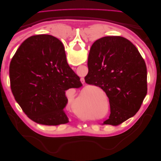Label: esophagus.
I'll list each match as a JSON object with an SVG mask.
<instances>
[{
    "instance_id": "obj_1",
    "label": "esophagus",
    "mask_w": 161,
    "mask_h": 161,
    "mask_svg": "<svg viewBox=\"0 0 161 161\" xmlns=\"http://www.w3.org/2000/svg\"><path fill=\"white\" fill-rule=\"evenodd\" d=\"M81 80H81V81H82V82H84V81H85V80H84V79H81Z\"/></svg>"
}]
</instances>
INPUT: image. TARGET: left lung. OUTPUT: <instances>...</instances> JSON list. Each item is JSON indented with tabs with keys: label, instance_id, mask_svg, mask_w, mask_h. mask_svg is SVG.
Returning a JSON list of instances; mask_svg holds the SVG:
<instances>
[{
	"label": "left lung",
	"instance_id": "8db88e82",
	"mask_svg": "<svg viewBox=\"0 0 161 161\" xmlns=\"http://www.w3.org/2000/svg\"><path fill=\"white\" fill-rule=\"evenodd\" d=\"M86 83L99 86L109 100L103 124L118 125L133 117L147 94V69L136 47L121 36H106L92 45Z\"/></svg>",
	"mask_w": 161,
	"mask_h": 161
}]
</instances>
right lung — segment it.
<instances>
[{"label": "right lung", "instance_id": "right-lung-1", "mask_svg": "<svg viewBox=\"0 0 161 161\" xmlns=\"http://www.w3.org/2000/svg\"><path fill=\"white\" fill-rule=\"evenodd\" d=\"M9 77L14 99L29 118L46 125L69 122L65 91L82 85L68 64L58 39L50 35L27 38L12 58Z\"/></svg>", "mask_w": 161, "mask_h": 161}]
</instances>
